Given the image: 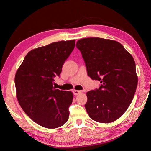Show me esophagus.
I'll return each mask as SVG.
<instances>
[{"mask_svg":"<svg viewBox=\"0 0 151 151\" xmlns=\"http://www.w3.org/2000/svg\"><path fill=\"white\" fill-rule=\"evenodd\" d=\"M80 93H81V91H77V90L73 91V94H74V95H78Z\"/></svg>","mask_w":151,"mask_h":151,"instance_id":"34e87169","label":"esophagus"}]
</instances>
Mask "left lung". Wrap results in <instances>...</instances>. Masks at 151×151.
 <instances>
[{
    "mask_svg": "<svg viewBox=\"0 0 151 151\" xmlns=\"http://www.w3.org/2000/svg\"><path fill=\"white\" fill-rule=\"evenodd\" d=\"M88 75L100 81L99 89L86 93L85 108L91 119L110 123L119 118L132 101L138 83L135 63L123 45L100 38L79 40Z\"/></svg>",
    "mask_w": 151,
    "mask_h": 151,
    "instance_id": "left-lung-1",
    "label": "left lung"
}]
</instances>
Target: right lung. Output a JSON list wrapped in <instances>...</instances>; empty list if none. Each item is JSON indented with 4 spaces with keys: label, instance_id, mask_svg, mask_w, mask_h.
Returning <instances> with one entry per match:
<instances>
[{
    "label": "right lung",
    "instance_id": "1",
    "mask_svg": "<svg viewBox=\"0 0 151 151\" xmlns=\"http://www.w3.org/2000/svg\"><path fill=\"white\" fill-rule=\"evenodd\" d=\"M75 42L61 41L32 50L16 72L18 102L31 119L43 127L55 129L68 119L73 94L56 89L53 84L54 77L60 76Z\"/></svg>",
    "mask_w": 151,
    "mask_h": 151
}]
</instances>
